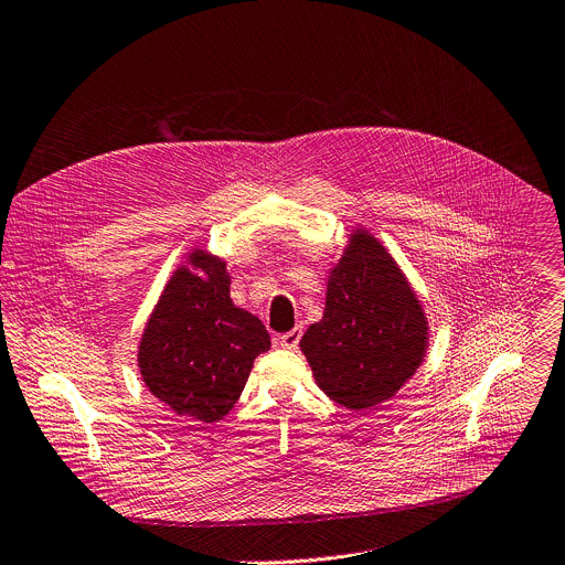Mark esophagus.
<instances>
[{
	"instance_id": "34e87169",
	"label": "esophagus",
	"mask_w": 565,
	"mask_h": 565,
	"mask_svg": "<svg viewBox=\"0 0 565 565\" xmlns=\"http://www.w3.org/2000/svg\"><path fill=\"white\" fill-rule=\"evenodd\" d=\"M299 338H301V327H295L292 331L279 335V344H281L284 349H295V347L299 344Z\"/></svg>"
}]
</instances>
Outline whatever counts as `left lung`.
<instances>
[{"mask_svg": "<svg viewBox=\"0 0 565 565\" xmlns=\"http://www.w3.org/2000/svg\"><path fill=\"white\" fill-rule=\"evenodd\" d=\"M428 342V318L405 273L370 230L353 227L329 268L322 320L299 340L318 387L365 413L417 374Z\"/></svg>", "mask_w": 565, "mask_h": 565, "instance_id": "1", "label": "left lung"}]
</instances>
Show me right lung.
<instances>
[{
  "label": "right lung",
  "mask_w": 565,
  "mask_h": 565,
  "mask_svg": "<svg viewBox=\"0 0 565 565\" xmlns=\"http://www.w3.org/2000/svg\"><path fill=\"white\" fill-rule=\"evenodd\" d=\"M230 284L227 262L193 247L169 277L137 349L148 392L202 424L230 413L254 358L270 347L264 322L232 301Z\"/></svg>",
  "instance_id": "add662e5"
}]
</instances>
